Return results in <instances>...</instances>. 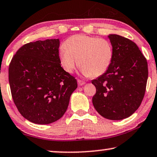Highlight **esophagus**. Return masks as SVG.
I'll list each match as a JSON object with an SVG mask.
<instances>
[{
	"label": "esophagus",
	"instance_id": "obj_1",
	"mask_svg": "<svg viewBox=\"0 0 157 157\" xmlns=\"http://www.w3.org/2000/svg\"><path fill=\"white\" fill-rule=\"evenodd\" d=\"M77 82H78V85H84L85 84V82H83V81H82V80H77Z\"/></svg>",
	"mask_w": 157,
	"mask_h": 157
}]
</instances>
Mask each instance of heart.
<instances>
[{
  "instance_id": "heart-1",
  "label": "heart",
  "mask_w": 157,
  "mask_h": 157,
  "mask_svg": "<svg viewBox=\"0 0 157 157\" xmlns=\"http://www.w3.org/2000/svg\"><path fill=\"white\" fill-rule=\"evenodd\" d=\"M113 55V47L108 39L77 34L64 41V48L59 52V59L66 72L72 73L78 64L83 75L96 77L108 70Z\"/></svg>"
}]
</instances>
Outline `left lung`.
Here are the masks:
<instances>
[{"label":"left lung","instance_id":"1","mask_svg":"<svg viewBox=\"0 0 157 157\" xmlns=\"http://www.w3.org/2000/svg\"><path fill=\"white\" fill-rule=\"evenodd\" d=\"M114 55L108 70L92 80L96 93L93 104L98 113L110 120L131 116L141 105L148 79L147 59L130 39L108 36Z\"/></svg>","mask_w":157,"mask_h":157}]
</instances>
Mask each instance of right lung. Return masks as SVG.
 <instances>
[{"label":"right lung","mask_w":157,"mask_h":157,"mask_svg":"<svg viewBox=\"0 0 157 157\" xmlns=\"http://www.w3.org/2000/svg\"><path fill=\"white\" fill-rule=\"evenodd\" d=\"M59 39L26 44L16 52L8 68L13 102L21 116L36 124L62 118L77 80L61 67Z\"/></svg>","instance_id":"obj_1"}]
</instances>
